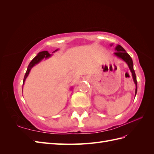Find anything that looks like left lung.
<instances>
[{
    "mask_svg": "<svg viewBox=\"0 0 154 154\" xmlns=\"http://www.w3.org/2000/svg\"><path fill=\"white\" fill-rule=\"evenodd\" d=\"M111 46L112 45V44L110 45ZM115 50L116 51V52L114 53V54L118 57L119 58H122L123 60L127 63L128 66L130 70V71L132 72V78H133V80L136 84V92H135V96H136L137 94V82L136 80V73H135V71L134 70V67H133V62L132 58L130 57V56L126 52V51L124 49L123 47H122L120 45H118L115 48Z\"/></svg>",
    "mask_w": 154,
    "mask_h": 154,
    "instance_id": "1",
    "label": "left lung"
}]
</instances>
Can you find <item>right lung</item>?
<instances>
[{
  "instance_id": "obj_1",
  "label": "right lung",
  "mask_w": 154,
  "mask_h": 154,
  "mask_svg": "<svg viewBox=\"0 0 154 154\" xmlns=\"http://www.w3.org/2000/svg\"><path fill=\"white\" fill-rule=\"evenodd\" d=\"M58 51V49L55 50L54 51H53V53L55 52V51ZM51 56V54H50L49 53L48 51H42V52H40L38 54H37L36 57L32 59L31 60V62L29 63L28 67H27V71H26V74L24 76V80H23V85L24 84V82H25V80L26 78L27 77V76L29 75V73L31 71V69H32V67H34L35 65H36L37 63H38L40 62H41L42 60L44 58H49Z\"/></svg>"
}]
</instances>
